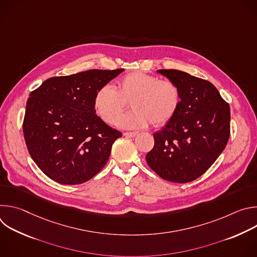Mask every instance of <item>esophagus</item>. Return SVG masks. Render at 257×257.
Masks as SVG:
<instances>
[{
  "label": "esophagus",
  "instance_id": "34e87169",
  "mask_svg": "<svg viewBox=\"0 0 257 257\" xmlns=\"http://www.w3.org/2000/svg\"><path fill=\"white\" fill-rule=\"evenodd\" d=\"M137 134H138L137 132H125V133H124V135H125L126 137H135Z\"/></svg>",
  "mask_w": 257,
  "mask_h": 257
}]
</instances>
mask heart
I'll return each instance as SVG.
<instances>
[{"instance_id": "obj_1", "label": "heart", "mask_w": 257, "mask_h": 257, "mask_svg": "<svg viewBox=\"0 0 257 257\" xmlns=\"http://www.w3.org/2000/svg\"><path fill=\"white\" fill-rule=\"evenodd\" d=\"M130 103L134 111L119 116ZM181 104L178 86L169 80L142 72H132L118 81L117 89L101 86L93 99L97 116L105 123L117 124L126 129H141L152 123L155 127L168 124L177 114Z\"/></svg>"}]
</instances>
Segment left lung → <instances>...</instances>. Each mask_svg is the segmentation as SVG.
Segmentation results:
<instances>
[{"label":"left lung","mask_w":257,"mask_h":257,"mask_svg":"<svg viewBox=\"0 0 257 257\" xmlns=\"http://www.w3.org/2000/svg\"><path fill=\"white\" fill-rule=\"evenodd\" d=\"M180 89L175 117L154 134L146 163L163 179L191 182L215 162L230 137V106L209 81L179 70H158Z\"/></svg>","instance_id":"1"}]
</instances>
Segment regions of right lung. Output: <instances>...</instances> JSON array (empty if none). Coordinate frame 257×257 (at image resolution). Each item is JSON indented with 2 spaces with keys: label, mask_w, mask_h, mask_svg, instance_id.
Listing matches in <instances>:
<instances>
[{
  "label": "right lung",
  "mask_w": 257,
  "mask_h": 257,
  "mask_svg": "<svg viewBox=\"0 0 257 257\" xmlns=\"http://www.w3.org/2000/svg\"><path fill=\"white\" fill-rule=\"evenodd\" d=\"M123 71L94 69L52 77L29 94L24 138L32 160L49 178L76 185L104 167L122 133L95 114L93 99Z\"/></svg>",
  "instance_id": "obj_1"
}]
</instances>
